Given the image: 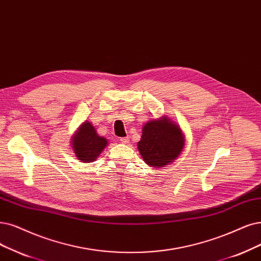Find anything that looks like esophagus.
I'll use <instances>...</instances> for the list:
<instances>
[{"mask_svg":"<svg viewBox=\"0 0 261 261\" xmlns=\"http://www.w3.org/2000/svg\"><path fill=\"white\" fill-rule=\"evenodd\" d=\"M122 144H128L129 143V138L127 137V138H121L120 140H119Z\"/></svg>","mask_w":261,"mask_h":261,"instance_id":"1","label":"esophagus"}]
</instances>
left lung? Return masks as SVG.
Listing matches in <instances>:
<instances>
[{
    "label": "left lung",
    "instance_id": "obj_1",
    "mask_svg": "<svg viewBox=\"0 0 261 261\" xmlns=\"http://www.w3.org/2000/svg\"><path fill=\"white\" fill-rule=\"evenodd\" d=\"M185 137L178 125L169 117L147 121L142 129L139 151L152 168H163L174 161L184 148Z\"/></svg>",
    "mask_w": 261,
    "mask_h": 261
}]
</instances>
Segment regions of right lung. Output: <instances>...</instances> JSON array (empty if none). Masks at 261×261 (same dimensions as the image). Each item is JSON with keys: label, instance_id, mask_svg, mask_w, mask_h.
<instances>
[{"label": "right lung", "instance_id": "1", "mask_svg": "<svg viewBox=\"0 0 261 261\" xmlns=\"http://www.w3.org/2000/svg\"><path fill=\"white\" fill-rule=\"evenodd\" d=\"M71 142L75 156L82 162L94 161L108 146V140L98 136L89 121H85L81 124Z\"/></svg>", "mask_w": 261, "mask_h": 261}]
</instances>
